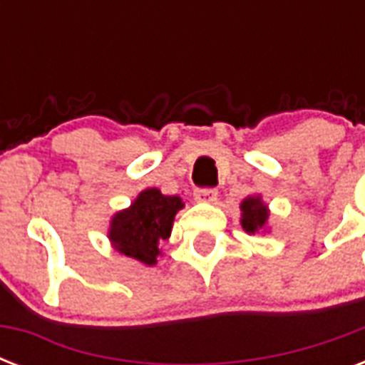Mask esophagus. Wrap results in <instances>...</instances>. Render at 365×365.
<instances>
[{
	"label": "esophagus",
	"mask_w": 365,
	"mask_h": 365,
	"mask_svg": "<svg viewBox=\"0 0 365 365\" xmlns=\"http://www.w3.org/2000/svg\"><path fill=\"white\" fill-rule=\"evenodd\" d=\"M195 199L199 200V202H216L217 189H197L195 191Z\"/></svg>",
	"instance_id": "34e87169"
}]
</instances>
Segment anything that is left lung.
Masks as SVG:
<instances>
[{
  "label": "left lung",
  "instance_id": "8db88e82",
  "mask_svg": "<svg viewBox=\"0 0 365 365\" xmlns=\"http://www.w3.org/2000/svg\"><path fill=\"white\" fill-rule=\"evenodd\" d=\"M271 210L263 202L261 195H248L240 202V225L248 235L267 233Z\"/></svg>",
  "mask_w": 365,
  "mask_h": 365
}]
</instances>
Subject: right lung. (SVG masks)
Masks as SVG:
<instances>
[{"instance_id": "obj_1", "label": "right lung", "mask_w": 365, "mask_h": 365, "mask_svg": "<svg viewBox=\"0 0 365 365\" xmlns=\"http://www.w3.org/2000/svg\"><path fill=\"white\" fill-rule=\"evenodd\" d=\"M183 206L185 202L176 195H163L157 187L143 189L128 208L111 216L108 239L119 254L143 265H157L160 240L170 237L174 217Z\"/></svg>"}]
</instances>
